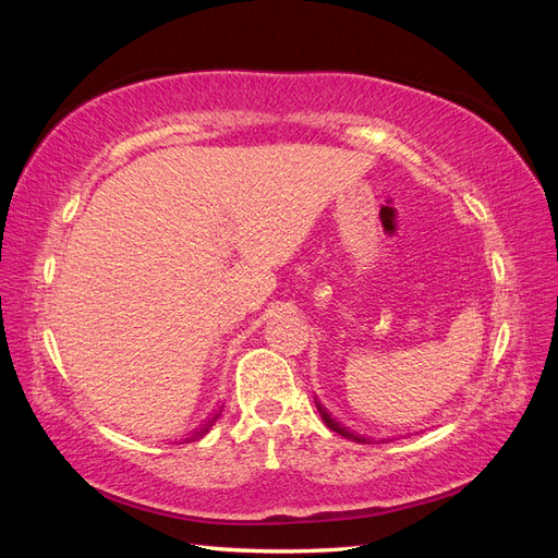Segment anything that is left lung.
I'll list each match as a JSON object with an SVG mask.
<instances>
[{
	"instance_id": "1",
	"label": "left lung",
	"mask_w": 558,
	"mask_h": 558,
	"mask_svg": "<svg viewBox=\"0 0 558 558\" xmlns=\"http://www.w3.org/2000/svg\"><path fill=\"white\" fill-rule=\"evenodd\" d=\"M314 402H316V410L320 412V418H324V424L330 428V430H335L337 435H342V437H347V440H353V442H363V445H373L369 440H365V437H361V435H356L353 430H349L347 426H342L340 421L337 418H332L330 414H328V410L324 408V404H320V400L318 398H314Z\"/></svg>"
}]
</instances>
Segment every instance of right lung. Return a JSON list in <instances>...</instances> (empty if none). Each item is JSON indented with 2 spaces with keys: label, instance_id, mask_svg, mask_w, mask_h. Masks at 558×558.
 I'll use <instances>...</instances> for the list:
<instances>
[{
  "label": "right lung",
  "instance_id": "obj_1",
  "mask_svg": "<svg viewBox=\"0 0 558 558\" xmlns=\"http://www.w3.org/2000/svg\"><path fill=\"white\" fill-rule=\"evenodd\" d=\"M221 412H223V410H218V412H216L214 416H209V418L205 421V424H202V426H199V430H195V435L191 437V440H195V437H202V435H205V433H207V430L211 428V424H214V421H216L218 416H221Z\"/></svg>",
  "mask_w": 558,
  "mask_h": 558
}]
</instances>
